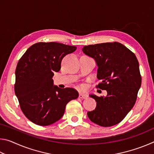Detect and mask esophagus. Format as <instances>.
<instances>
[{
	"instance_id": "esophagus-1",
	"label": "esophagus",
	"mask_w": 154,
	"mask_h": 154,
	"mask_svg": "<svg viewBox=\"0 0 154 154\" xmlns=\"http://www.w3.org/2000/svg\"><path fill=\"white\" fill-rule=\"evenodd\" d=\"M79 97L80 98H82V99H85V98H88V95L87 94H79Z\"/></svg>"
}]
</instances>
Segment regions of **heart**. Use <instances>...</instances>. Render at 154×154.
I'll list each match as a JSON object with an SVG mask.
<instances>
[{
	"label": "heart",
	"mask_w": 154,
	"mask_h": 154,
	"mask_svg": "<svg viewBox=\"0 0 154 154\" xmlns=\"http://www.w3.org/2000/svg\"><path fill=\"white\" fill-rule=\"evenodd\" d=\"M80 88H82V89H83V88H84V85H81V86H80Z\"/></svg>",
	"instance_id": "b5f03b06"
}]
</instances>
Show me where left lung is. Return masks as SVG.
Masks as SVG:
<instances>
[{
    "mask_svg": "<svg viewBox=\"0 0 154 154\" xmlns=\"http://www.w3.org/2000/svg\"><path fill=\"white\" fill-rule=\"evenodd\" d=\"M82 50L97 63V77L102 82L96 87L107 92L106 97L90 95L95 99L96 107L88 112V118L100 126L118 124L134 106L141 85L137 57L118 42L89 45Z\"/></svg>",
    "mask_w": 154,
    "mask_h": 154,
    "instance_id": "left-lung-1",
    "label": "left lung"
}]
</instances>
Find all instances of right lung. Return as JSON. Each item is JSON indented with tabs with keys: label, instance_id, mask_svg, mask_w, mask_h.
Listing matches in <instances>:
<instances>
[{
	"label": "right lung",
	"instance_id": "add662e5",
	"mask_svg": "<svg viewBox=\"0 0 154 154\" xmlns=\"http://www.w3.org/2000/svg\"><path fill=\"white\" fill-rule=\"evenodd\" d=\"M76 49L56 42H39L30 46L19 60L15 93L23 113L35 124L55 123L63 116L66 104L79 96L74 88L54 86L52 79L54 72L60 70L62 58Z\"/></svg>",
	"mask_w": 154,
	"mask_h": 154
}]
</instances>
